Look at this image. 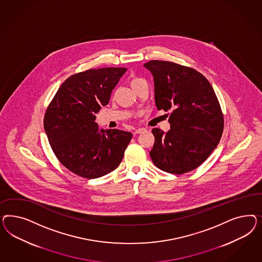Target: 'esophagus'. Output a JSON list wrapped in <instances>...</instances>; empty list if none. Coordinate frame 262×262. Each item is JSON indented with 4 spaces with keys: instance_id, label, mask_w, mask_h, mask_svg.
Listing matches in <instances>:
<instances>
[{
    "instance_id": "34e87169",
    "label": "esophagus",
    "mask_w": 262,
    "mask_h": 262,
    "mask_svg": "<svg viewBox=\"0 0 262 262\" xmlns=\"http://www.w3.org/2000/svg\"><path fill=\"white\" fill-rule=\"evenodd\" d=\"M147 129L146 128H144V127H139V128H136L135 130V133H134V135H138V134H143V133H145Z\"/></svg>"
}]
</instances>
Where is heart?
I'll return each mask as SVG.
<instances>
[{
    "label": "heart",
    "mask_w": 262,
    "mask_h": 262,
    "mask_svg": "<svg viewBox=\"0 0 262 262\" xmlns=\"http://www.w3.org/2000/svg\"><path fill=\"white\" fill-rule=\"evenodd\" d=\"M143 81H145L144 79H141V78H138V77H134V78H132L130 79V85H132V88H134L136 85H138L139 83H141Z\"/></svg>",
    "instance_id": "heart-1"
}]
</instances>
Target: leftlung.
I'll use <instances>...</instances> for the list:
<instances>
[{"mask_svg": "<svg viewBox=\"0 0 262 262\" xmlns=\"http://www.w3.org/2000/svg\"><path fill=\"white\" fill-rule=\"evenodd\" d=\"M144 66L155 83L157 108L167 111L170 129L152 128L151 160L160 170L182 174L196 169L217 147L224 115L210 82L195 69L151 60Z\"/></svg>", "mask_w": 262, "mask_h": 262, "instance_id": "8db88e82", "label": "left lung"}]
</instances>
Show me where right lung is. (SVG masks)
Segmentation results:
<instances>
[{
    "mask_svg": "<svg viewBox=\"0 0 262 262\" xmlns=\"http://www.w3.org/2000/svg\"><path fill=\"white\" fill-rule=\"evenodd\" d=\"M127 71L122 67L89 69L72 75L48 105L44 128L51 148L72 173L97 179L115 170L133 135L120 129L99 130L95 114Z\"/></svg>",
    "mask_w": 262,
    "mask_h": 262,
    "instance_id": "obj_1",
    "label": "right lung"
}]
</instances>
